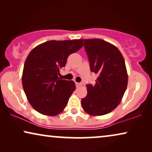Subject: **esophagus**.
Returning <instances> with one entry per match:
<instances>
[{
    "instance_id": "1",
    "label": "esophagus",
    "mask_w": 152,
    "mask_h": 152,
    "mask_svg": "<svg viewBox=\"0 0 152 152\" xmlns=\"http://www.w3.org/2000/svg\"><path fill=\"white\" fill-rule=\"evenodd\" d=\"M75 85H76V87H80L81 86H82V83H78V82H75Z\"/></svg>"
}]
</instances>
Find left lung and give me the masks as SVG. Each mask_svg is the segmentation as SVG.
<instances>
[{
	"label": "left lung",
	"mask_w": 152,
	"mask_h": 152,
	"mask_svg": "<svg viewBox=\"0 0 152 152\" xmlns=\"http://www.w3.org/2000/svg\"><path fill=\"white\" fill-rule=\"evenodd\" d=\"M84 48L91 70L98 77L94 85H86L82 108L89 115H105L118 107L126 89L125 62L115 45L102 39H84Z\"/></svg>",
	"instance_id": "obj_1"
}]
</instances>
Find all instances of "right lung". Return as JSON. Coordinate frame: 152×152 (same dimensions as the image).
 <instances>
[{
  "mask_svg": "<svg viewBox=\"0 0 152 152\" xmlns=\"http://www.w3.org/2000/svg\"><path fill=\"white\" fill-rule=\"evenodd\" d=\"M84 39L48 41L35 47L25 61L22 76L24 92L31 106L43 115H57L65 109L75 90L73 81L59 77L68 56L78 51Z\"/></svg>",
  "mask_w": 152,
  "mask_h": 152,
  "instance_id": "1",
  "label": "right lung"
}]
</instances>
